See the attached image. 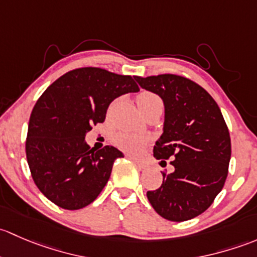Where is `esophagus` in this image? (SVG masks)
Returning <instances> with one entry per match:
<instances>
[{"instance_id": "1", "label": "esophagus", "mask_w": 257, "mask_h": 257, "mask_svg": "<svg viewBox=\"0 0 257 257\" xmlns=\"http://www.w3.org/2000/svg\"><path fill=\"white\" fill-rule=\"evenodd\" d=\"M130 160H131L132 162L136 163L137 167H139V168H141V169H146V168H147V163L144 162V161L139 160V158H136V157H130Z\"/></svg>"}]
</instances>
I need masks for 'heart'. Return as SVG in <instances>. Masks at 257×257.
<instances>
[{
  "instance_id": "b5f03b06",
  "label": "heart",
  "mask_w": 257,
  "mask_h": 257,
  "mask_svg": "<svg viewBox=\"0 0 257 257\" xmlns=\"http://www.w3.org/2000/svg\"><path fill=\"white\" fill-rule=\"evenodd\" d=\"M155 102H161L160 96L150 91H142L137 95V105L140 110L148 106ZM113 142L123 151H127L130 153H137L148 142V139L144 135H135L130 132H117L113 136Z\"/></svg>"
}]
</instances>
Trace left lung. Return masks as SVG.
Returning <instances> with one entry per match:
<instances>
[{
	"mask_svg": "<svg viewBox=\"0 0 257 257\" xmlns=\"http://www.w3.org/2000/svg\"><path fill=\"white\" fill-rule=\"evenodd\" d=\"M135 79L163 100V134L153 156L162 162L172 157L174 167L173 173H162V186L147 198L162 218L189 220L210 207L226 181L231 142L225 120L207 90L184 76Z\"/></svg>",
	"mask_w": 257,
	"mask_h": 257,
	"instance_id": "1",
	"label": "left lung"
}]
</instances>
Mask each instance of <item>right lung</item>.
Segmentation results:
<instances>
[{"instance_id": "1", "label": "right lung", "mask_w": 257, "mask_h": 257, "mask_svg": "<svg viewBox=\"0 0 257 257\" xmlns=\"http://www.w3.org/2000/svg\"><path fill=\"white\" fill-rule=\"evenodd\" d=\"M139 90L132 76L86 67L68 71L42 94L31 113L26 155L34 183L50 202L76 210L96 199L123 155L112 146L90 148L85 135L104 122L116 97Z\"/></svg>"}]
</instances>
